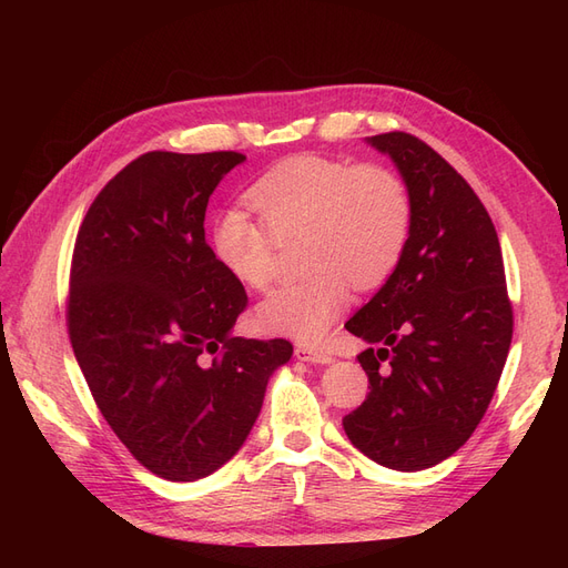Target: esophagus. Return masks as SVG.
<instances>
[{
  "instance_id": "1",
  "label": "esophagus",
  "mask_w": 568,
  "mask_h": 568,
  "mask_svg": "<svg viewBox=\"0 0 568 568\" xmlns=\"http://www.w3.org/2000/svg\"><path fill=\"white\" fill-rule=\"evenodd\" d=\"M294 353H296V357L301 359V363H313V365H329L332 359H334L329 353L311 348V346H296Z\"/></svg>"
}]
</instances>
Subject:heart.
<instances>
[{
  "label": "heart",
  "mask_w": 568,
  "mask_h": 568,
  "mask_svg": "<svg viewBox=\"0 0 568 568\" xmlns=\"http://www.w3.org/2000/svg\"><path fill=\"white\" fill-rule=\"evenodd\" d=\"M263 222L227 211L213 227L220 265L253 291L277 274V242L301 234L303 280L291 282L255 307L267 332L322 341L346 311L351 284H384L398 267L412 227V199L400 175L382 165H351L322 156H294L248 189Z\"/></svg>",
  "instance_id": "b5f03b06"
}]
</instances>
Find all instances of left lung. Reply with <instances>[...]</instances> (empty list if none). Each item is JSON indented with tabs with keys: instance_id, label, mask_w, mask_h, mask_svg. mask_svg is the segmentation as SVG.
<instances>
[{
	"instance_id": "1",
	"label": "left lung",
	"mask_w": 568,
	"mask_h": 568,
	"mask_svg": "<svg viewBox=\"0 0 568 568\" xmlns=\"http://www.w3.org/2000/svg\"><path fill=\"white\" fill-rule=\"evenodd\" d=\"M398 170L412 227L398 267L346 322L369 395L343 428L382 467L448 459L484 419L511 343L503 251L484 203L457 170L407 132L365 136Z\"/></svg>"
}]
</instances>
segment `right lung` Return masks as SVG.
I'll return each instance as SVG.
<instances>
[{
  "instance_id": "right-lung-1",
  "label": "right lung",
  "mask_w": 568,
  "mask_h": 568,
  "mask_svg": "<svg viewBox=\"0 0 568 568\" xmlns=\"http://www.w3.org/2000/svg\"><path fill=\"white\" fill-rule=\"evenodd\" d=\"M246 156L149 151L99 192L75 239L68 334L101 415L168 480L246 443L294 346L232 334L246 291L205 244V205Z\"/></svg>"
}]
</instances>
